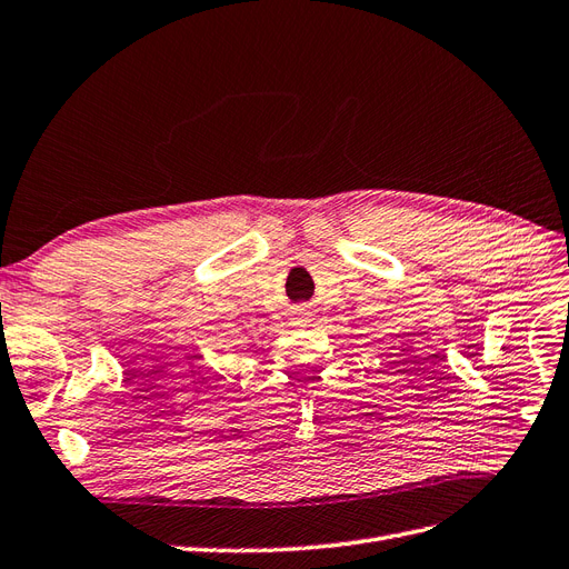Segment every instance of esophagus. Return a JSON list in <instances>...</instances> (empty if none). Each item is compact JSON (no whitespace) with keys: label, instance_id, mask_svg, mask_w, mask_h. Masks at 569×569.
<instances>
[{"label":"esophagus","instance_id":"1","mask_svg":"<svg viewBox=\"0 0 569 569\" xmlns=\"http://www.w3.org/2000/svg\"><path fill=\"white\" fill-rule=\"evenodd\" d=\"M306 322H311V311H306V308H301L299 316H297V325H306Z\"/></svg>","mask_w":569,"mask_h":569}]
</instances>
